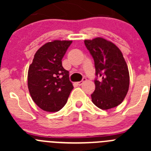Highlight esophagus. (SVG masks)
Listing matches in <instances>:
<instances>
[{
    "label": "esophagus",
    "instance_id": "esophagus-1",
    "mask_svg": "<svg viewBox=\"0 0 151 151\" xmlns=\"http://www.w3.org/2000/svg\"><path fill=\"white\" fill-rule=\"evenodd\" d=\"M85 81H86V78H83V79H82V81H80V82H77V85H79V86H80V85H82V84H83L84 82H85Z\"/></svg>",
    "mask_w": 151,
    "mask_h": 151
}]
</instances>
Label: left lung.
<instances>
[{"mask_svg": "<svg viewBox=\"0 0 151 151\" xmlns=\"http://www.w3.org/2000/svg\"><path fill=\"white\" fill-rule=\"evenodd\" d=\"M85 45L94 59L97 76L92 102L102 110L116 107L125 99L129 87V69L122 52L102 38L85 40Z\"/></svg>", "mask_w": 151, "mask_h": 151, "instance_id": "obj_1", "label": "left lung"}]
</instances>
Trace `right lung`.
Masks as SVG:
<instances>
[{
	"mask_svg": "<svg viewBox=\"0 0 151 151\" xmlns=\"http://www.w3.org/2000/svg\"><path fill=\"white\" fill-rule=\"evenodd\" d=\"M72 41L55 40L41 47L28 72V88L33 101L41 110L57 112L67 102L73 85L62 59Z\"/></svg>",
	"mask_w": 151,
	"mask_h": 151,
	"instance_id": "1",
	"label": "right lung"
}]
</instances>
